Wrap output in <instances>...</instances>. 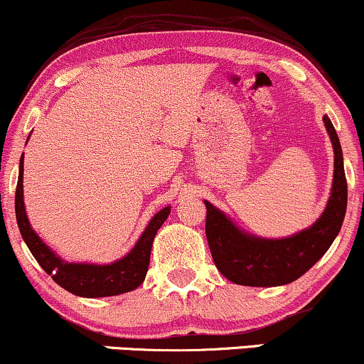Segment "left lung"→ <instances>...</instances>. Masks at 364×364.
Here are the masks:
<instances>
[{"label":"left lung","instance_id":"left-lung-1","mask_svg":"<svg viewBox=\"0 0 364 364\" xmlns=\"http://www.w3.org/2000/svg\"><path fill=\"white\" fill-rule=\"evenodd\" d=\"M334 148V181L328 206L311 228L280 240L250 237L238 230L222 211L206 205V240L216 269L230 282L250 287H275L304 275L323 257L341 230L348 205L343 151L333 122L324 116Z\"/></svg>","mask_w":364,"mask_h":364}]
</instances>
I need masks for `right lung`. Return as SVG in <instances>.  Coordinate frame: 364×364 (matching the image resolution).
I'll return each mask as SVG.
<instances>
[{"instance_id": "1", "label": "right lung", "mask_w": 364, "mask_h": 364, "mask_svg": "<svg viewBox=\"0 0 364 364\" xmlns=\"http://www.w3.org/2000/svg\"><path fill=\"white\" fill-rule=\"evenodd\" d=\"M169 206L156 213L151 220L144 233H142L136 247L132 248L124 259L114 262L110 265H92V264H68L60 260L50 248L40 240L38 235L31 230L28 218L25 213L23 203V156L20 161V174H18L16 195H15V211L16 222L20 228L23 240L28 245L30 252L38 262L41 269L65 291L80 297H109L117 296L139 287L146 277L149 267L151 247L153 240L166 222L169 215Z\"/></svg>"}]
</instances>
